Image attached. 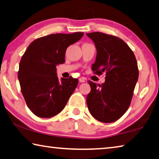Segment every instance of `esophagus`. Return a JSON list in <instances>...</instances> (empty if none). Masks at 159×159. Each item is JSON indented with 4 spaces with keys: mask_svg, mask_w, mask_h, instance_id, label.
Segmentation results:
<instances>
[{
    "mask_svg": "<svg viewBox=\"0 0 159 159\" xmlns=\"http://www.w3.org/2000/svg\"><path fill=\"white\" fill-rule=\"evenodd\" d=\"M79 81L80 83H84V82H85V79H83V78H80Z\"/></svg>",
    "mask_w": 159,
    "mask_h": 159,
    "instance_id": "34e87169",
    "label": "esophagus"
}]
</instances>
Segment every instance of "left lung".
Masks as SVG:
<instances>
[{
  "instance_id": "1",
  "label": "left lung",
  "mask_w": 159,
  "mask_h": 159,
  "mask_svg": "<svg viewBox=\"0 0 159 159\" xmlns=\"http://www.w3.org/2000/svg\"><path fill=\"white\" fill-rule=\"evenodd\" d=\"M95 43L96 60L94 74L106 73L102 85L88 80L91 90L86 98L93 116L103 123H111L128 109L139 76L138 63L133 50L120 38L102 32L87 34Z\"/></svg>"
}]
</instances>
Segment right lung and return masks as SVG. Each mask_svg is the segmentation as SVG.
<instances>
[{"mask_svg":"<svg viewBox=\"0 0 159 159\" xmlns=\"http://www.w3.org/2000/svg\"><path fill=\"white\" fill-rule=\"evenodd\" d=\"M83 32L53 34L34 40L21 57L18 71L21 91L27 107L40 118H50L62 110L79 80L58 79L56 66L65 61L66 50L81 39Z\"/></svg>","mask_w":159,"mask_h":159,"instance_id":"obj_1","label":"right lung"}]
</instances>
